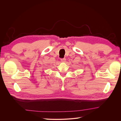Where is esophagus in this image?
I'll list each match as a JSON object with an SVG mask.
<instances>
[{"label": "esophagus", "mask_w": 121, "mask_h": 121, "mask_svg": "<svg viewBox=\"0 0 121 121\" xmlns=\"http://www.w3.org/2000/svg\"><path fill=\"white\" fill-rule=\"evenodd\" d=\"M60 60L61 62H63V63H65V60H66V59H65V58H61Z\"/></svg>", "instance_id": "1"}]
</instances>
